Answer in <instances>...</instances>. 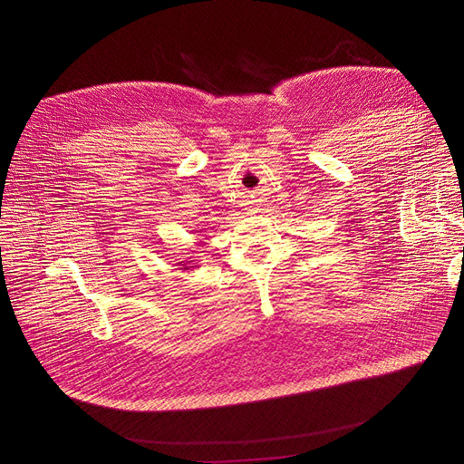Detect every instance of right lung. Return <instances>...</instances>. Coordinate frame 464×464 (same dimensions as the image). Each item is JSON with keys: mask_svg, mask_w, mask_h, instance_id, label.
I'll return each instance as SVG.
<instances>
[{"mask_svg": "<svg viewBox=\"0 0 464 464\" xmlns=\"http://www.w3.org/2000/svg\"><path fill=\"white\" fill-rule=\"evenodd\" d=\"M181 256H185V254H181ZM183 261H179V263H176L178 266H181L179 270H192L194 266H190L194 261H190V257H181Z\"/></svg>", "mask_w": 464, "mask_h": 464, "instance_id": "right-lung-1", "label": "right lung"}]
</instances>
